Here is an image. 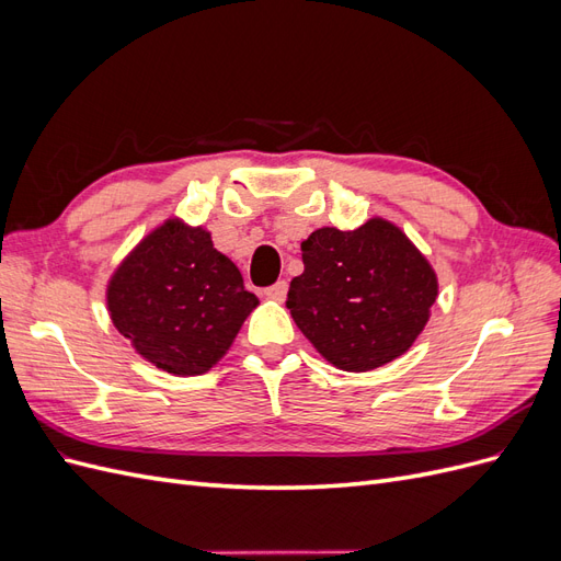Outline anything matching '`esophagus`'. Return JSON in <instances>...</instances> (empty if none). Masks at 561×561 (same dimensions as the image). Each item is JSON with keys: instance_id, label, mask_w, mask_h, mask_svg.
<instances>
[{"instance_id": "esophagus-1", "label": "esophagus", "mask_w": 561, "mask_h": 561, "mask_svg": "<svg viewBox=\"0 0 561 561\" xmlns=\"http://www.w3.org/2000/svg\"><path fill=\"white\" fill-rule=\"evenodd\" d=\"M264 295H266V297H271V299H276V301H283V299L287 297V283H285V280L274 283L271 287H266Z\"/></svg>"}]
</instances>
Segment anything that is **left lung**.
Instances as JSON below:
<instances>
[{
	"label": "left lung",
	"mask_w": 561,
	"mask_h": 561,
	"mask_svg": "<svg viewBox=\"0 0 561 561\" xmlns=\"http://www.w3.org/2000/svg\"><path fill=\"white\" fill-rule=\"evenodd\" d=\"M304 274L287 293L297 328L346 371L396 360L426 328L437 276L414 243L381 217L353 231L322 227L301 243Z\"/></svg>",
	"instance_id": "left-lung-1"
}]
</instances>
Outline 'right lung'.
Here are the masks:
<instances>
[{
  "label": "right lung",
  "mask_w": 561,
  "mask_h": 561,
  "mask_svg": "<svg viewBox=\"0 0 561 561\" xmlns=\"http://www.w3.org/2000/svg\"><path fill=\"white\" fill-rule=\"evenodd\" d=\"M260 299L210 233L168 219L114 271L107 309L145 360L180 377L208 371Z\"/></svg>",
  "instance_id": "1"
}]
</instances>
